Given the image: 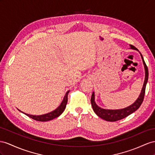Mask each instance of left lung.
<instances>
[{"label": "left lung", "mask_w": 155, "mask_h": 155, "mask_svg": "<svg viewBox=\"0 0 155 155\" xmlns=\"http://www.w3.org/2000/svg\"><path fill=\"white\" fill-rule=\"evenodd\" d=\"M130 48L133 50H136L139 51L136 47L132 45H130ZM143 63L144 65L145 68V81L143 83V86L141 90V92L140 93V96L138 97L137 100L135 101L133 104L127 107L126 108L122 109H116V110H110V109H105L100 107L95 102V96L94 92L92 93V97H91V104H92V108L94 111L95 112L97 115L101 118L109 122H115L121 119L124 118L126 117H128L130 114L133 113L134 112L137 110L141 106L143 101L144 96H145V88L147 83L148 81V77H149V72H148V68L147 66L146 65V63L143 59V57L141 55V54L140 52Z\"/></svg>", "instance_id": "left-lung-1"}]
</instances>
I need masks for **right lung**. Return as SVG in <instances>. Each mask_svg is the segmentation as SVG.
Wrapping results in <instances>:
<instances>
[{
    "instance_id": "1",
    "label": "right lung",
    "mask_w": 155,
    "mask_h": 155,
    "mask_svg": "<svg viewBox=\"0 0 155 155\" xmlns=\"http://www.w3.org/2000/svg\"><path fill=\"white\" fill-rule=\"evenodd\" d=\"M69 92V91H67L66 92L64 97H63V100L62 101V102L61 103L60 105H59L57 109H55V110H53L50 113H48L47 114H42V115H31V114H26L25 113H23L21 110L19 111L22 112L23 113L25 114L27 116H28L29 117L34 119L35 120L37 121H41V122H46V121H48V120H51L52 119L58 117L59 115H61V113L64 111V110L66 107V105L67 104V96H68V94Z\"/></svg>"
}]
</instances>
